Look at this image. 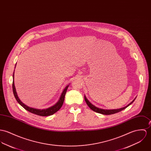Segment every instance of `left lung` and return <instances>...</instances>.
Returning a JSON list of instances; mask_svg holds the SVG:
<instances>
[{"label": "left lung", "instance_id": "1", "mask_svg": "<svg viewBox=\"0 0 151 151\" xmlns=\"http://www.w3.org/2000/svg\"><path fill=\"white\" fill-rule=\"evenodd\" d=\"M136 99V97L130 103H129L127 106L122 107V108H121V109H114V110H104V109H100V108H98L96 106H95L94 105H93L91 103H90V101L87 99V98L86 97L85 95L84 96V99L87 104V105L88 106V107L91 109L92 110H93V111L97 112V113H100V114H103V115H111V114H115V113H117V112H119L122 110H124L126 108H127L128 106H129L130 104H132L133 101L135 100V99Z\"/></svg>", "mask_w": 151, "mask_h": 151}]
</instances>
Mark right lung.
Instances as JSON below:
<instances>
[{
  "label": "right lung",
  "mask_w": 151,
  "mask_h": 151,
  "mask_svg": "<svg viewBox=\"0 0 151 151\" xmlns=\"http://www.w3.org/2000/svg\"><path fill=\"white\" fill-rule=\"evenodd\" d=\"M17 64V63H16ZM16 65L15 66V68ZM14 71L13 73V93H14V97L15 98V99L17 100V101H18V103L22 107H24L26 110L28 111L29 112L35 114L36 115H40V116H50L52 114H54L56 112H57L58 110H59L64 102V100H65V97L66 93L67 92V90L68 89L69 85H68L65 89H63L62 93H61V95L60 96L59 100L57 101L56 103H55L54 105H53L51 107H50L47 109H35V108H32V107H30L29 106H27V105H25L24 103H23L20 99H19L18 96L17 95V92H16V89H15V85H14Z\"/></svg>",
  "instance_id": "right-lung-1"
}]
</instances>
